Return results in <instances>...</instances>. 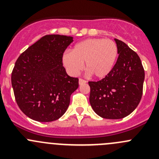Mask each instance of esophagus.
Here are the masks:
<instances>
[{"mask_svg": "<svg viewBox=\"0 0 159 159\" xmlns=\"http://www.w3.org/2000/svg\"><path fill=\"white\" fill-rule=\"evenodd\" d=\"M78 83H79V84H85V83H86V81H85V80L82 79V78H79V81H78Z\"/></svg>", "mask_w": 159, "mask_h": 159, "instance_id": "34e87169", "label": "esophagus"}]
</instances>
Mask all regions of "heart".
Here are the masks:
<instances>
[{"mask_svg": "<svg viewBox=\"0 0 159 159\" xmlns=\"http://www.w3.org/2000/svg\"><path fill=\"white\" fill-rule=\"evenodd\" d=\"M118 54V47L111 40L89 38L75 44L71 53H65L63 64L70 75H75L84 63V69L88 73L102 79L113 69Z\"/></svg>", "mask_w": 159, "mask_h": 159, "instance_id": "heart-1", "label": "heart"}]
</instances>
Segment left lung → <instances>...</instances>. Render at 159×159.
Masks as SVG:
<instances>
[{
	"label": "left lung",
	"mask_w": 159,
	"mask_h": 159,
	"mask_svg": "<svg viewBox=\"0 0 159 159\" xmlns=\"http://www.w3.org/2000/svg\"><path fill=\"white\" fill-rule=\"evenodd\" d=\"M115 41L118 57L113 69L103 79L89 82L91 108L107 119L123 118L137 108L145 80V70L137 53L123 41Z\"/></svg>",
	"instance_id": "obj_1"
}]
</instances>
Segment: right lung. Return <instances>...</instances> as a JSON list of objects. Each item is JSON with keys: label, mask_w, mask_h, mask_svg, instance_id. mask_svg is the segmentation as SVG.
I'll return each instance as SVG.
<instances>
[{"label": "right lung", "mask_w": 159, "mask_h": 159, "mask_svg": "<svg viewBox=\"0 0 159 159\" xmlns=\"http://www.w3.org/2000/svg\"><path fill=\"white\" fill-rule=\"evenodd\" d=\"M73 38L60 34L42 37L16 61L11 84L17 105L34 121L49 122L60 118L78 88V78L68 75L63 54Z\"/></svg>", "instance_id": "add662e5"}]
</instances>
